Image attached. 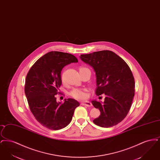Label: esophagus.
Returning a JSON list of instances; mask_svg holds the SVG:
<instances>
[{
    "label": "esophagus",
    "instance_id": "esophagus-1",
    "mask_svg": "<svg viewBox=\"0 0 160 160\" xmlns=\"http://www.w3.org/2000/svg\"><path fill=\"white\" fill-rule=\"evenodd\" d=\"M81 105L82 106H85L87 107H91L92 106V104L90 101H83V102H82L81 103Z\"/></svg>",
    "mask_w": 160,
    "mask_h": 160
}]
</instances>
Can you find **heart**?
<instances>
[{
    "instance_id": "obj_1",
    "label": "heart",
    "mask_w": 160,
    "mask_h": 160,
    "mask_svg": "<svg viewBox=\"0 0 160 160\" xmlns=\"http://www.w3.org/2000/svg\"><path fill=\"white\" fill-rule=\"evenodd\" d=\"M62 80H63V77H62ZM69 95L77 99H84L86 98V89L84 88H74L69 92Z\"/></svg>"
}]
</instances>
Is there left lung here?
<instances>
[{"label": "left lung", "mask_w": 160, "mask_h": 160, "mask_svg": "<svg viewBox=\"0 0 160 160\" xmlns=\"http://www.w3.org/2000/svg\"><path fill=\"white\" fill-rule=\"evenodd\" d=\"M80 58L95 72L96 94L106 95L104 102L92 101L101 112L93 122L104 128L113 127L126 117L131 106L135 91L132 73L127 63L112 51L81 54Z\"/></svg>", "instance_id": "left-lung-1"}]
</instances>
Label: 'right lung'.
Returning <instances> with one entry per match:
<instances>
[{"label": "right lung", "mask_w": 160, "mask_h": 160, "mask_svg": "<svg viewBox=\"0 0 160 160\" xmlns=\"http://www.w3.org/2000/svg\"><path fill=\"white\" fill-rule=\"evenodd\" d=\"M78 60L71 54L50 52L33 65L26 78L24 92L31 112L42 126L58 130L67 127L72 118L76 108L80 106L76 99L57 102L54 95L62 84L61 71Z\"/></svg>", "instance_id": "right-lung-1"}]
</instances>
